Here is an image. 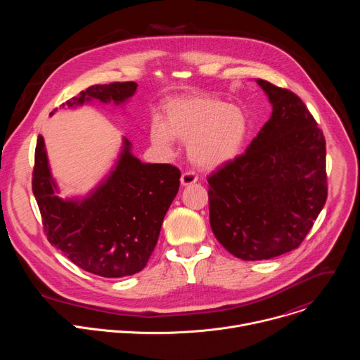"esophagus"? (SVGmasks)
Instances as JSON below:
<instances>
[{
  "label": "esophagus",
  "instance_id": "obj_1",
  "mask_svg": "<svg viewBox=\"0 0 360 360\" xmlns=\"http://www.w3.org/2000/svg\"><path fill=\"white\" fill-rule=\"evenodd\" d=\"M198 181V175L193 171H185L181 176V185L186 186V185H192Z\"/></svg>",
  "mask_w": 360,
  "mask_h": 360
}]
</instances>
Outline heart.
Returning a JSON list of instances; mask_svg holds the SVG:
<instances>
[{
  "label": "heart",
  "mask_w": 360,
  "mask_h": 360,
  "mask_svg": "<svg viewBox=\"0 0 360 360\" xmlns=\"http://www.w3.org/2000/svg\"><path fill=\"white\" fill-rule=\"evenodd\" d=\"M248 134V118L242 108L226 105L210 95H192L171 101L165 122L150 124V139L169 149L174 138L189 142L191 160L202 168H215L239 152Z\"/></svg>",
  "instance_id": "heart-1"
}]
</instances>
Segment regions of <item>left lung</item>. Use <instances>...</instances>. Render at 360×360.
<instances>
[{
	"label": "left lung",
	"mask_w": 360,
	"mask_h": 360,
	"mask_svg": "<svg viewBox=\"0 0 360 360\" xmlns=\"http://www.w3.org/2000/svg\"><path fill=\"white\" fill-rule=\"evenodd\" d=\"M258 84L272 117L245 153L208 176L212 232L243 261L299 248L328 198L326 141L314 115L295 92Z\"/></svg>",
	"instance_id": "left-lung-1"
}]
</instances>
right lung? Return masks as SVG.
Instances as JSON below:
<instances>
[{
  "mask_svg": "<svg viewBox=\"0 0 360 360\" xmlns=\"http://www.w3.org/2000/svg\"><path fill=\"white\" fill-rule=\"evenodd\" d=\"M136 86L132 81L92 85L67 105H81L92 98L121 104ZM129 146L125 139L115 169L91 196L64 200L56 195L44 138L37 139L32 192L46 239L78 268L102 278L129 276L146 266L179 189L176 167L142 164L131 155Z\"/></svg>",
  "mask_w": 360,
  "mask_h": 360,
  "instance_id": "obj_1",
  "label": "right lung"
}]
</instances>
